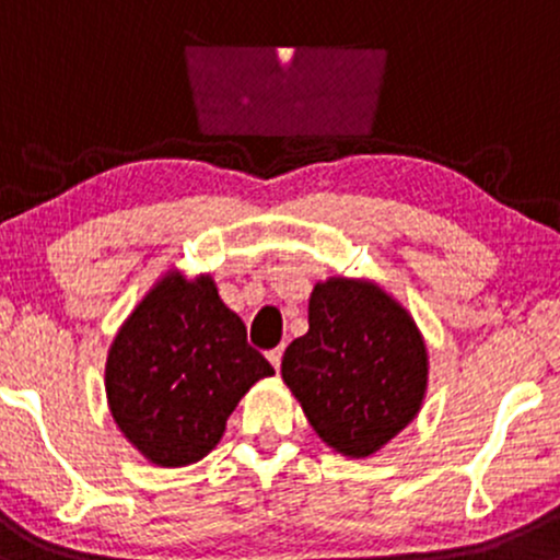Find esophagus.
<instances>
[{
  "label": "esophagus",
  "instance_id": "obj_1",
  "mask_svg": "<svg viewBox=\"0 0 560 560\" xmlns=\"http://www.w3.org/2000/svg\"><path fill=\"white\" fill-rule=\"evenodd\" d=\"M267 360L272 362V368H275V370H280V362H282V347L272 349V351H267Z\"/></svg>",
  "mask_w": 560,
  "mask_h": 560
}]
</instances>
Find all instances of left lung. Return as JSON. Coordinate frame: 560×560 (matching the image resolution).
Listing matches in <instances>:
<instances>
[{
    "label": "left lung",
    "instance_id": "8db88e82",
    "mask_svg": "<svg viewBox=\"0 0 560 560\" xmlns=\"http://www.w3.org/2000/svg\"><path fill=\"white\" fill-rule=\"evenodd\" d=\"M282 381L317 436L368 457L412 423L429 351L410 312L370 280L330 278L310 296V330L282 354Z\"/></svg>",
    "mask_w": 560,
    "mask_h": 560
}]
</instances>
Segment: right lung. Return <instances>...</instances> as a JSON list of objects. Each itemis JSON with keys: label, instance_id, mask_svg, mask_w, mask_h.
Returning <instances> with one entry per match:
<instances>
[{"label": "right lung", "instance_id": "right-lung-1", "mask_svg": "<svg viewBox=\"0 0 560 560\" xmlns=\"http://www.w3.org/2000/svg\"><path fill=\"white\" fill-rule=\"evenodd\" d=\"M272 373L209 275L166 272L113 338L105 392L124 436L179 468L217 447L243 394Z\"/></svg>", "mask_w": 560, "mask_h": 560}]
</instances>
